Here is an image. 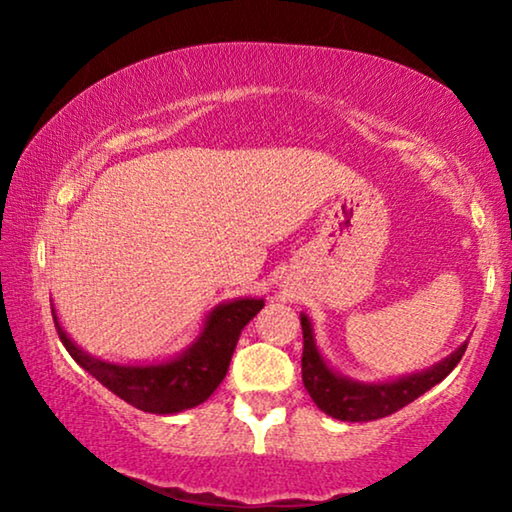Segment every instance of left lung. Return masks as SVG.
I'll return each instance as SVG.
<instances>
[{
    "label": "left lung",
    "instance_id": "8db88e82",
    "mask_svg": "<svg viewBox=\"0 0 512 512\" xmlns=\"http://www.w3.org/2000/svg\"><path fill=\"white\" fill-rule=\"evenodd\" d=\"M300 326H303V384L307 394L326 415L342 422H373V419L394 415L396 410L405 408L431 387H436L440 380H445L466 352V345H461L457 352L431 370L401 377L396 382L361 384L335 375L326 366L314 345L310 319L305 314H300Z\"/></svg>",
    "mask_w": 512,
    "mask_h": 512
}]
</instances>
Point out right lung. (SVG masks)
Returning <instances> with one entry per match:
<instances>
[{
	"instance_id": "add662e5",
	"label": "right lung",
	"mask_w": 512,
	"mask_h": 512,
	"mask_svg": "<svg viewBox=\"0 0 512 512\" xmlns=\"http://www.w3.org/2000/svg\"><path fill=\"white\" fill-rule=\"evenodd\" d=\"M263 300L242 298L226 303L207 317L205 331L198 342L177 359L158 366H116L104 363L81 352L67 333L62 331L53 310L55 331L72 359L88 370L97 382L121 396L125 403L153 415H174V412L195 408L207 401L228 373L230 356L235 352L242 328L263 310Z\"/></svg>"
}]
</instances>
